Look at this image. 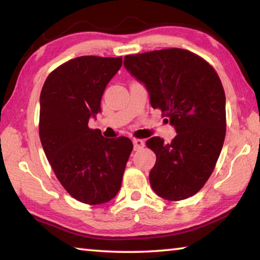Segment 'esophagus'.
<instances>
[{
	"label": "esophagus",
	"mask_w": 260,
	"mask_h": 260,
	"mask_svg": "<svg viewBox=\"0 0 260 260\" xmlns=\"http://www.w3.org/2000/svg\"><path fill=\"white\" fill-rule=\"evenodd\" d=\"M132 143H134V147H135V150H138V149H141L143 147L145 146V143L144 140L141 139H134L132 140Z\"/></svg>",
	"instance_id": "1"
}]
</instances>
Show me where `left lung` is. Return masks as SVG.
<instances>
[{
  "label": "left lung",
  "instance_id": "8db88e82",
  "mask_svg": "<svg viewBox=\"0 0 260 260\" xmlns=\"http://www.w3.org/2000/svg\"><path fill=\"white\" fill-rule=\"evenodd\" d=\"M124 67L145 84L153 109L168 117L176 136L170 144L153 137L146 146L156 154L150 187L171 202L202 189L216 165L226 132L225 92L214 68L182 48L124 57Z\"/></svg>",
  "mask_w": 260,
  "mask_h": 260
}]
</instances>
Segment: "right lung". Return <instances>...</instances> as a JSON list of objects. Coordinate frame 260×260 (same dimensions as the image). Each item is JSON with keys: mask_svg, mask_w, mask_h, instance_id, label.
Here are the masks:
<instances>
[{"mask_svg": "<svg viewBox=\"0 0 260 260\" xmlns=\"http://www.w3.org/2000/svg\"><path fill=\"white\" fill-rule=\"evenodd\" d=\"M121 66L122 56H79L53 70L42 88L44 151L62 187L84 204L101 205L115 197L134 148L126 137L109 139L88 126Z\"/></svg>", "mask_w": 260, "mask_h": 260, "instance_id": "add662e5", "label": "right lung"}]
</instances>
